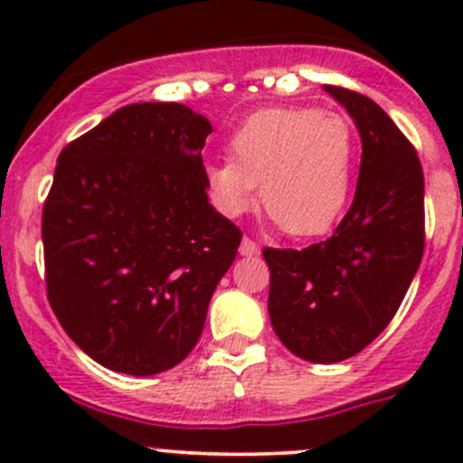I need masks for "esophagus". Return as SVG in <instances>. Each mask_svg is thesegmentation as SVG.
Masks as SVG:
<instances>
[{"mask_svg": "<svg viewBox=\"0 0 463 463\" xmlns=\"http://www.w3.org/2000/svg\"><path fill=\"white\" fill-rule=\"evenodd\" d=\"M258 253H260V246L255 244L250 237H244L240 244V255H246V258H249V255H258Z\"/></svg>", "mask_w": 463, "mask_h": 463, "instance_id": "obj_1", "label": "esophagus"}]
</instances>
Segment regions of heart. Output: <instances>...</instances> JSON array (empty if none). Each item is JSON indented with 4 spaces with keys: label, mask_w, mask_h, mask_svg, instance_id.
<instances>
[{
    "label": "heart",
    "mask_w": 463,
    "mask_h": 463,
    "mask_svg": "<svg viewBox=\"0 0 463 463\" xmlns=\"http://www.w3.org/2000/svg\"><path fill=\"white\" fill-rule=\"evenodd\" d=\"M231 158L203 167V184L223 217H240L258 199L291 237L329 231L349 199L356 138L347 120L307 107L264 109L228 143Z\"/></svg>",
    "instance_id": "1"
}]
</instances>
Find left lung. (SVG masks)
Returning <instances> with one entry per match:
<instances>
[{
  "label": "left lung",
  "mask_w": 463,
  "mask_h": 463,
  "mask_svg": "<svg viewBox=\"0 0 463 463\" xmlns=\"http://www.w3.org/2000/svg\"><path fill=\"white\" fill-rule=\"evenodd\" d=\"M363 141L354 202L334 235L309 249H264L269 316L288 352L340 363L390 325L426 244L423 170L412 143L367 96L325 85Z\"/></svg>",
  "instance_id": "left-lung-1"
}]
</instances>
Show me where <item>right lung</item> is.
<instances>
[{
  "label": "right lung",
  "instance_id": "1",
  "mask_svg": "<svg viewBox=\"0 0 463 463\" xmlns=\"http://www.w3.org/2000/svg\"><path fill=\"white\" fill-rule=\"evenodd\" d=\"M213 125L179 102H134L60 152L42 210L44 279L69 338L102 367L179 365L241 231L208 203Z\"/></svg>",
  "mask_w": 463,
  "mask_h": 463
}]
</instances>
